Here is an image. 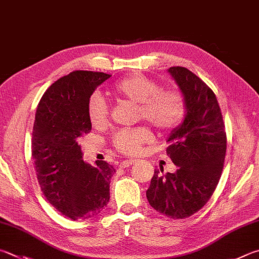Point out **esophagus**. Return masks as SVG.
Returning <instances> with one entry per match:
<instances>
[{
  "instance_id": "1",
  "label": "esophagus",
  "mask_w": 259,
  "mask_h": 259,
  "mask_svg": "<svg viewBox=\"0 0 259 259\" xmlns=\"http://www.w3.org/2000/svg\"><path fill=\"white\" fill-rule=\"evenodd\" d=\"M136 162V159H126V161H122L121 163H120V167H122V168H124V167H129L130 165H133V164H135Z\"/></svg>"
}]
</instances>
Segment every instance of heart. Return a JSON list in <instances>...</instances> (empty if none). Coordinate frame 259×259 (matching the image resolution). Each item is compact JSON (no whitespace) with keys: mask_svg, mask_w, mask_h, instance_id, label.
Instances as JSON below:
<instances>
[{"mask_svg":"<svg viewBox=\"0 0 259 259\" xmlns=\"http://www.w3.org/2000/svg\"><path fill=\"white\" fill-rule=\"evenodd\" d=\"M110 93L117 100L137 105L138 115L162 131L175 129L185 116V101L177 91L161 89L159 83L142 74H133L113 84ZM107 105L100 96L88 102L87 115L95 128L104 126L107 121ZM152 140V133L144 126L121 130L113 137L114 147L126 155L140 153L144 145Z\"/></svg>","mask_w":259,"mask_h":259,"instance_id":"1","label":"heart"}]
</instances>
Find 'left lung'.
<instances>
[{
	"label": "left lung",
	"instance_id": "8db88e82",
	"mask_svg": "<svg viewBox=\"0 0 259 259\" xmlns=\"http://www.w3.org/2000/svg\"><path fill=\"white\" fill-rule=\"evenodd\" d=\"M185 101V119L166 139L175 173L154 171L146 197L170 219L189 218L209 200L222 173L227 135L215 94L190 70L167 69ZM163 173V172H162Z\"/></svg>",
	"mask_w": 259,
	"mask_h": 259
}]
</instances>
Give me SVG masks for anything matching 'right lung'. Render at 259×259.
I'll use <instances>...</instances> for the list:
<instances>
[{"label": "right lung", "mask_w": 259, "mask_h": 259, "mask_svg": "<svg viewBox=\"0 0 259 259\" xmlns=\"http://www.w3.org/2000/svg\"><path fill=\"white\" fill-rule=\"evenodd\" d=\"M111 76L73 71L56 80L37 107L31 156L40 189L60 213L86 220L109 204L114 167L105 161L83 162L79 138L92 130L87 105L96 88Z\"/></svg>", "instance_id": "obj_1"}]
</instances>
